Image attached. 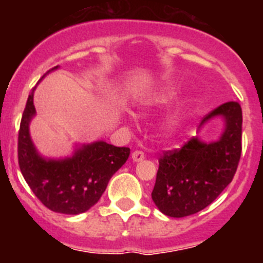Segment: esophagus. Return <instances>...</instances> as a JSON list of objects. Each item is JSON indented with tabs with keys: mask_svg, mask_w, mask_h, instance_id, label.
Segmentation results:
<instances>
[{
	"mask_svg": "<svg viewBox=\"0 0 263 263\" xmlns=\"http://www.w3.org/2000/svg\"><path fill=\"white\" fill-rule=\"evenodd\" d=\"M132 158L135 162H139V161L144 160V153H143L142 151H134V152L132 153Z\"/></svg>",
	"mask_w": 263,
	"mask_h": 263,
	"instance_id": "1",
	"label": "esophagus"
}]
</instances>
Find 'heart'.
I'll list each match as a JSON object with an SVG mask.
<instances>
[{"mask_svg":"<svg viewBox=\"0 0 263 263\" xmlns=\"http://www.w3.org/2000/svg\"><path fill=\"white\" fill-rule=\"evenodd\" d=\"M174 100V92L173 90H161V92L155 93L153 96L148 97L145 100L144 106L147 108H158V107H166L171 103V101ZM184 115L183 112H176L168 119L167 121V128L170 132H175L180 128V125L183 124Z\"/></svg>","mask_w":263,"mask_h":263,"instance_id":"b5f03b06","label":"heart"}]
</instances>
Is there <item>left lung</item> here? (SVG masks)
<instances>
[{"instance_id":"1","label":"left lung","mask_w":263,"mask_h":263,"mask_svg":"<svg viewBox=\"0 0 263 263\" xmlns=\"http://www.w3.org/2000/svg\"><path fill=\"white\" fill-rule=\"evenodd\" d=\"M216 116L225 123L219 139L204 143L193 137L158 161L152 199L166 216L185 217L202 211L233 180L241 153L240 105L231 101L219 106L202 119L198 129Z\"/></svg>"}]
</instances>
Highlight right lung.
I'll return each instance as SVG.
<instances>
[{
  "label": "right lung",
  "mask_w": 263,
  "mask_h": 263,
  "mask_svg": "<svg viewBox=\"0 0 263 263\" xmlns=\"http://www.w3.org/2000/svg\"><path fill=\"white\" fill-rule=\"evenodd\" d=\"M34 89L28 97L20 123L17 139L20 171L47 209L57 214H83L100 201L111 176L128 160L130 148L115 147L98 140L77 148L71 157L62 160L42 157L29 134V124L35 115Z\"/></svg>",
  "instance_id": "right-lung-1"
}]
</instances>
